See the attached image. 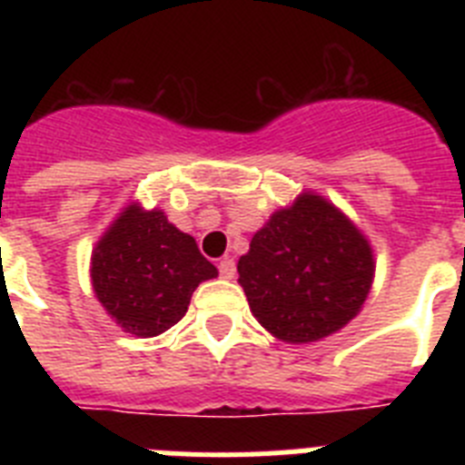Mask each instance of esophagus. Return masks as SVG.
<instances>
[{
	"mask_svg": "<svg viewBox=\"0 0 465 465\" xmlns=\"http://www.w3.org/2000/svg\"><path fill=\"white\" fill-rule=\"evenodd\" d=\"M219 272L223 279L235 277V261H232V258H223V261L219 262Z\"/></svg>",
	"mask_w": 465,
	"mask_h": 465,
	"instance_id": "34e87169",
	"label": "esophagus"
}]
</instances>
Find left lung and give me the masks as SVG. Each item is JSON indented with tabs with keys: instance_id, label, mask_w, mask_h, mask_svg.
<instances>
[{
	"instance_id": "1",
	"label": "left lung",
	"mask_w": 465,
	"mask_h": 465,
	"mask_svg": "<svg viewBox=\"0 0 465 465\" xmlns=\"http://www.w3.org/2000/svg\"><path fill=\"white\" fill-rule=\"evenodd\" d=\"M237 272L252 314L272 338L310 344L359 314L375 279V253L342 209L302 191L252 237Z\"/></svg>"
}]
</instances>
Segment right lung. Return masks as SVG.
I'll list each match as a JSON object with an SVG mask.
<instances>
[{
	"label": "right lung",
	"instance_id": "obj_1",
	"mask_svg": "<svg viewBox=\"0 0 465 465\" xmlns=\"http://www.w3.org/2000/svg\"><path fill=\"white\" fill-rule=\"evenodd\" d=\"M219 270L163 209L127 203L90 256L94 298L123 331L155 338L182 322L193 291Z\"/></svg>",
	"mask_w": 465,
	"mask_h": 465
}]
</instances>
